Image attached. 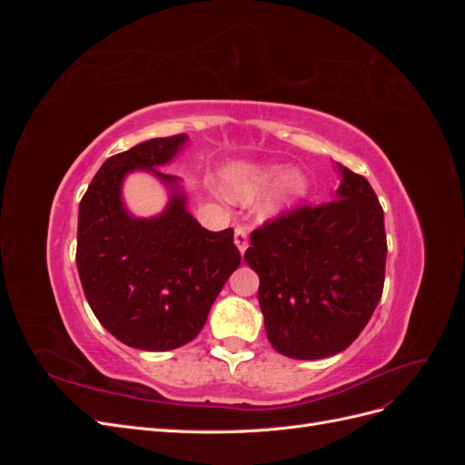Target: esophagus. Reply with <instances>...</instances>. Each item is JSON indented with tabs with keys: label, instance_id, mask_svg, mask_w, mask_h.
Returning a JSON list of instances; mask_svg holds the SVG:
<instances>
[{
	"label": "esophagus",
	"instance_id": "34e87169",
	"mask_svg": "<svg viewBox=\"0 0 465 465\" xmlns=\"http://www.w3.org/2000/svg\"><path fill=\"white\" fill-rule=\"evenodd\" d=\"M234 244L238 248L241 254H244L246 248H248V231L244 227H236L234 229Z\"/></svg>",
	"mask_w": 465,
	"mask_h": 465
}]
</instances>
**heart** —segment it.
Wrapping results in <instances>:
<instances>
[{
    "instance_id": "heart-1",
    "label": "heart",
    "mask_w": 465,
    "mask_h": 465,
    "mask_svg": "<svg viewBox=\"0 0 465 465\" xmlns=\"http://www.w3.org/2000/svg\"><path fill=\"white\" fill-rule=\"evenodd\" d=\"M223 184L231 198L241 203L256 202L270 189L260 207L265 217L283 213L308 193V180L299 168L285 173L283 164L277 163H234L224 171Z\"/></svg>"
}]
</instances>
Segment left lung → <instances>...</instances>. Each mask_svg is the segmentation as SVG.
<instances>
[{"mask_svg":"<svg viewBox=\"0 0 465 465\" xmlns=\"http://www.w3.org/2000/svg\"><path fill=\"white\" fill-rule=\"evenodd\" d=\"M333 202L301 207L250 234L244 262L277 353L314 361L341 353L382 297L384 211L369 180L337 163Z\"/></svg>","mask_w":465,"mask_h":465,"instance_id":"1","label":"left lung"}]
</instances>
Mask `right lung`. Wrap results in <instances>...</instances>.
Masks as SVG:
<instances>
[{"mask_svg": "<svg viewBox=\"0 0 465 465\" xmlns=\"http://www.w3.org/2000/svg\"><path fill=\"white\" fill-rule=\"evenodd\" d=\"M186 143V134L154 137L106 159L79 203L75 258L87 302L104 330L135 349L190 343L241 265L234 231L203 229L182 180L159 171ZM137 170L169 190L159 216L137 218L124 207L123 180Z\"/></svg>", "mask_w": 465, "mask_h": 465, "instance_id": "1", "label": "right lung"}]
</instances>
